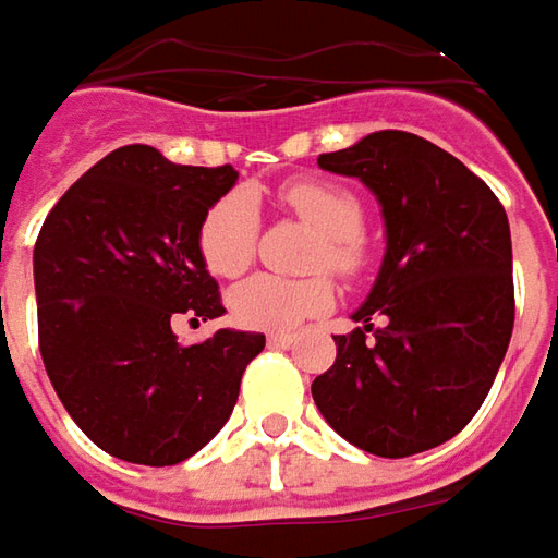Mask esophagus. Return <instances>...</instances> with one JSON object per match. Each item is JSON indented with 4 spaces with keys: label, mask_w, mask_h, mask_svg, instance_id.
Segmentation results:
<instances>
[{
    "label": "esophagus",
    "mask_w": 558,
    "mask_h": 558,
    "mask_svg": "<svg viewBox=\"0 0 558 558\" xmlns=\"http://www.w3.org/2000/svg\"><path fill=\"white\" fill-rule=\"evenodd\" d=\"M268 344H271V348H290V344H293V336H290V332H268Z\"/></svg>",
    "instance_id": "esophagus-1"
}]
</instances>
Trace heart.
Segmentation results:
<instances>
[{
	"label": "heart",
	"instance_id": "obj_1",
	"mask_svg": "<svg viewBox=\"0 0 558 558\" xmlns=\"http://www.w3.org/2000/svg\"><path fill=\"white\" fill-rule=\"evenodd\" d=\"M278 201L317 231L311 253L314 268H329L342 278H354L366 265V241L360 234L363 207L354 192L324 180H293L280 185ZM259 216L244 192H229L201 219L198 250L204 265L219 278H238L256 256ZM336 287L327 275L280 278L256 275L238 283L229 295L231 317L250 329H293L332 305Z\"/></svg>",
	"mask_w": 558,
	"mask_h": 558
}]
</instances>
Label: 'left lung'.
Masks as SVG:
<instances>
[{
	"mask_svg": "<svg viewBox=\"0 0 558 558\" xmlns=\"http://www.w3.org/2000/svg\"><path fill=\"white\" fill-rule=\"evenodd\" d=\"M317 165L373 192L388 244L354 311L360 327L336 336V363L311 397L363 452H427L483 407L513 336L507 214L454 155L407 131H375Z\"/></svg>",
	"mask_w": 558,
	"mask_h": 558,
	"instance_id": "1",
	"label": "left lung"
}]
</instances>
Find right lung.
Wrapping results in <instances>:
<instances>
[{
	"mask_svg": "<svg viewBox=\"0 0 558 558\" xmlns=\"http://www.w3.org/2000/svg\"><path fill=\"white\" fill-rule=\"evenodd\" d=\"M238 180L231 165H173L121 146L57 201L33 250L39 351L82 434L131 464L168 468L229 422L263 332L177 342L170 320L222 317L201 259V219Z\"/></svg>",
	"mask_w": 558,
	"mask_h": 558,
	"instance_id": "obj_1",
	"label": "right lung"
}]
</instances>
